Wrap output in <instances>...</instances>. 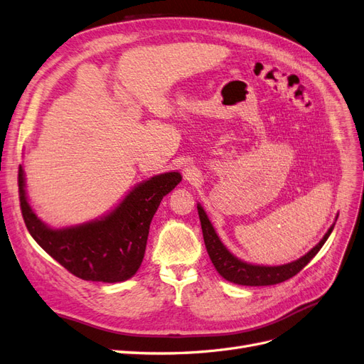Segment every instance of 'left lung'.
<instances>
[{"mask_svg":"<svg viewBox=\"0 0 364 364\" xmlns=\"http://www.w3.org/2000/svg\"><path fill=\"white\" fill-rule=\"evenodd\" d=\"M198 215H200V221H201V228H203V237H204V244L207 248V253H209V257L212 264L215 265L216 272L220 273L228 282H233L237 285H247V287H264V285H276L280 282H285L289 277L296 276L300 269H302L311 259H313L326 240L329 237L332 225L326 235L321 240L313 250L308 252L305 256L294 262H289L287 265H279V267H264V265H252L240 261V259L235 257L227 248L223 245L220 241V237L215 233V228L210 224L209 218H207L205 212L203 210V207L198 204Z\"/></svg>","mask_w":364,"mask_h":364,"instance_id":"left-lung-1","label":"left lung"}]
</instances>
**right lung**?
<instances>
[{
	"label": "right lung",
	"mask_w": 364,
	"mask_h": 364,
	"mask_svg": "<svg viewBox=\"0 0 364 364\" xmlns=\"http://www.w3.org/2000/svg\"><path fill=\"white\" fill-rule=\"evenodd\" d=\"M180 181L178 172L152 176L102 220L53 230L41 223L28 205L23 168L19 166L18 171L21 213L33 240L71 274L108 284L122 282L137 273L146 250L152 218L163 196Z\"/></svg>",
	"instance_id": "right-lung-1"
}]
</instances>
